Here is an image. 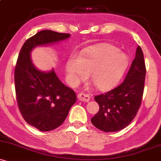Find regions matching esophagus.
I'll return each mask as SVG.
<instances>
[{
  "instance_id": "34e87169",
  "label": "esophagus",
  "mask_w": 161,
  "mask_h": 161,
  "mask_svg": "<svg viewBox=\"0 0 161 161\" xmlns=\"http://www.w3.org/2000/svg\"><path fill=\"white\" fill-rule=\"evenodd\" d=\"M78 99L79 101H82V102L87 103L90 100V96L85 93H79L78 95Z\"/></svg>"
}]
</instances>
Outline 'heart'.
Wrapping results in <instances>:
<instances>
[{
	"label": "heart",
	"instance_id": "1",
	"mask_svg": "<svg viewBox=\"0 0 161 161\" xmlns=\"http://www.w3.org/2000/svg\"><path fill=\"white\" fill-rule=\"evenodd\" d=\"M129 65V58L118 48L109 44L89 47L80 56L69 58L65 70L71 82L77 84L89 77L98 89L106 91L120 81Z\"/></svg>",
	"mask_w": 161,
	"mask_h": 161
}]
</instances>
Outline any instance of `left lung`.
<instances>
[{"mask_svg": "<svg viewBox=\"0 0 161 161\" xmlns=\"http://www.w3.org/2000/svg\"><path fill=\"white\" fill-rule=\"evenodd\" d=\"M145 75L143 53L138 46L123 83L106 93L95 96L99 110L91 122L97 129L106 133L116 132L131 123L141 104Z\"/></svg>", "mask_w": 161, "mask_h": 161, "instance_id": "1", "label": "left lung"}]
</instances>
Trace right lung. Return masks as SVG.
Instances as JSON below:
<instances>
[{
  "label": "right lung",
  "mask_w": 161,
  "mask_h": 161,
  "mask_svg": "<svg viewBox=\"0 0 161 161\" xmlns=\"http://www.w3.org/2000/svg\"><path fill=\"white\" fill-rule=\"evenodd\" d=\"M70 34L43 30L28 38L20 51L14 70L17 101L25 120L41 131H50L63 123L75 104V92L59 80L54 69L41 71L31 58V51L67 39Z\"/></svg>",
  "instance_id": "add662e5"
}]
</instances>
